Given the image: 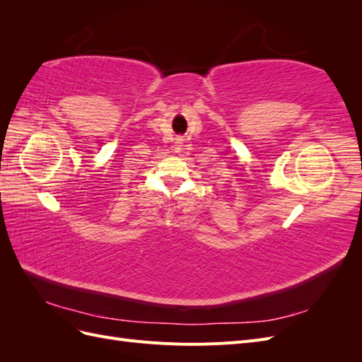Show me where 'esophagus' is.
Segmentation results:
<instances>
[{"instance_id": "esophagus-1", "label": "esophagus", "mask_w": 362, "mask_h": 362, "mask_svg": "<svg viewBox=\"0 0 362 362\" xmlns=\"http://www.w3.org/2000/svg\"><path fill=\"white\" fill-rule=\"evenodd\" d=\"M181 146H182V139H178V141H177V148H175V149H177V152H178V151H181Z\"/></svg>"}]
</instances>
